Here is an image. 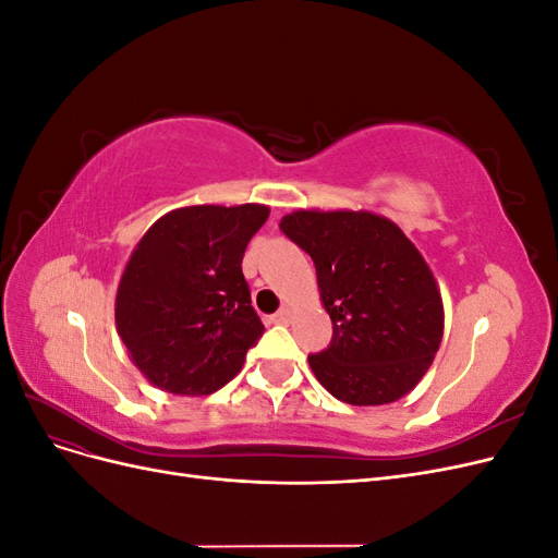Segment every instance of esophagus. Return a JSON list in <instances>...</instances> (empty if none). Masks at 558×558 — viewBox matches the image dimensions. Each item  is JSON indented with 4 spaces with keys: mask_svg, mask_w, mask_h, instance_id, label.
Instances as JSON below:
<instances>
[{
    "mask_svg": "<svg viewBox=\"0 0 558 558\" xmlns=\"http://www.w3.org/2000/svg\"><path fill=\"white\" fill-rule=\"evenodd\" d=\"M289 318H291L289 310H279L277 314L269 316V320H272V324H289Z\"/></svg>",
    "mask_w": 558,
    "mask_h": 558,
    "instance_id": "1",
    "label": "esophagus"
}]
</instances>
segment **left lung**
Returning <instances> with one entry per match:
<instances>
[{
    "label": "left lung",
    "instance_id": "left-lung-1",
    "mask_svg": "<svg viewBox=\"0 0 558 558\" xmlns=\"http://www.w3.org/2000/svg\"><path fill=\"white\" fill-rule=\"evenodd\" d=\"M279 228L312 256L332 320L328 349L310 356L320 386L359 408L410 393L445 330L440 291L416 246L369 211L300 209Z\"/></svg>",
    "mask_w": 558,
    "mask_h": 558
}]
</instances>
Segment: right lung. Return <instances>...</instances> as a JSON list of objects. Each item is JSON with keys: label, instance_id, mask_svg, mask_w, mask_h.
Instances as JSON below:
<instances>
[{"label": "right lung", "instance_id": "right-lung-1", "mask_svg": "<svg viewBox=\"0 0 558 558\" xmlns=\"http://www.w3.org/2000/svg\"><path fill=\"white\" fill-rule=\"evenodd\" d=\"M267 216L263 205H197L146 230L118 283L116 328L150 384L209 396L240 373L265 332L242 258Z\"/></svg>", "mask_w": 558, "mask_h": 558}]
</instances>
